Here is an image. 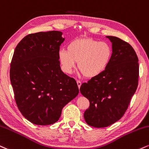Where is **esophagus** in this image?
Instances as JSON below:
<instances>
[{
    "instance_id": "esophagus-1",
    "label": "esophagus",
    "mask_w": 149,
    "mask_h": 149,
    "mask_svg": "<svg viewBox=\"0 0 149 149\" xmlns=\"http://www.w3.org/2000/svg\"><path fill=\"white\" fill-rule=\"evenodd\" d=\"M81 84H82V82L80 81V80H77V85H78V88L80 89V86H81Z\"/></svg>"
}]
</instances>
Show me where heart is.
I'll return each instance as SVG.
<instances>
[{
  "label": "heart",
  "mask_w": 149,
  "mask_h": 149,
  "mask_svg": "<svg viewBox=\"0 0 149 149\" xmlns=\"http://www.w3.org/2000/svg\"><path fill=\"white\" fill-rule=\"evenodd\" d=\"M112 57L110 44L92 38H80L70 42L65 49L60 50L58 59L65 73H71L76 63L85 77L95 78L102 74Z\"/></svg>",
  "instance_id": "obj_1"
}]
</instances>
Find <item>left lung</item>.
I'll list each match as a JSON object with an SVG mask.
<instances>
[{
  "label": "left lung",
  "mask_w": 149,
  "mask_h": 149,
  "mask_svg": "<svg viewBox=\"0 0 149 149\" xmlns=\"http://www.w3.org/2000/svg\"><path fill=\"white\" fill-rule=\"evenodd\" d=\"M112 57L102 74L82 83L80 92L89 101L84 113L89 126L105 128L123 116L138 85L139 63L135 50L128 43L113 36Z\"/></svg>",
  "instance_id": "obj_1"
}]
</instances>
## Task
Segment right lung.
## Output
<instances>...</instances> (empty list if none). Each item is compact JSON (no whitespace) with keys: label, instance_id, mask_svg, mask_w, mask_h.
Returning <instances> with one entry per match:
<instances>
[{"label":"right lung","instance_id":"1","mask_svg":"<svg viewBox=\"0 0 149 149\" xmlns=\"http://www.w3.org/2000/svg\"><path fill=\"white\" fill-rule=\"evenodd\" d=\"M60 31L39 32L22 39L14 50L10 81L23 116L35 125L57 122L62 108L79 93L76 81L61 70Z\"/></svg>","mask_w":149,"mask_h":149}]
</instances>
